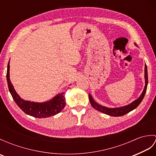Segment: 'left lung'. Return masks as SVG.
I'll return each instance as SVG.
<instances>
[{"instance_id":"8db88e82","label":"left lung","mask_w":156,"mask_h":156,"mask_svg":"<svg viewBox=\"0 0 156 156\" xmlns=\"http://www.w3.org/2000/svg\"><path fill=\"white\" fill-rule=\"evenodd\" d=\"M135 45H137V44H135ZM145 85L143 92H142L140 97H139L137 100H135L133 102H131V104L124 106V107H117V108H107L106 107H104V106H102L101 105L97 103V102L94 101V99L92 97V96L89 94V100H90V102L92 105V107L94 108L96 110H97L101 112H103V113L106 115L112 116V117H121V116L126 115L130 111H133V109L136 108L138 107V105L141 103V102L144 98L145 92H146V90H147V83H148L147 69L146 65L145 66Z\"/></svg>"}]
</instances>
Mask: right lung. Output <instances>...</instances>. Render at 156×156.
<instances>
[{"label": "right lung", "mask_w": 156, "mask_h": 156, "mask_svg": "<svg viewBox=\"0 0 156 156\" xmlns=\"http://www.w3.org/2000/svg\"><path fill=\"white\" fill-rule=\"evenodd\" d=\"M9 63L10 61L8 63L7 72H6V80H7L9 90L16 105L25 113L32 117L41 119L51 117L62 111L66 105L64 92L58 94L50 101L44 102H30L23 100L16 93L10 80Z\"/></svg>", "instance_id": "obj_1"}]
</instances>
